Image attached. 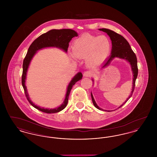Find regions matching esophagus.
I'll list each match as a JSON object with an SVG mask.
<instances>
[{
  "instance_id": "34e87169",
  "label": "esophagus",
  "mask_w": 157,
  "mask_h": 157,
  "mask_svg": "<svg viewBox=\"0 0 157 157\" xmlns=\"http://www.w3.org/2000/svg\"><path fill=\"white\" fill-rule=\"evenodd\" d=\"M92 75H93V72L90 71H85L83 73V76H85V77H90L92 76Z\"/></svg>"
}]
</instances>
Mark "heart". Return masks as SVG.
I'll use <instances>...</instances> for the list:
<instances>
[{"instance_id": "1", "label": "heart", "mask_w": 157, "mask_h": 157, "mask_svg": "<svg viewBox=\"0 0 157 157\" xmlns=\"http://www.w3.org/2000/svg\"><path fill=\"white\" fill-rule=\"evenodd\" d=\"M72 48L73 53H69L72 59L85 58L86 65L95 68L101 65L109 56L111 42L105 35L98 36L85 34L75 39Z\"/></svg>"}]
</instances>
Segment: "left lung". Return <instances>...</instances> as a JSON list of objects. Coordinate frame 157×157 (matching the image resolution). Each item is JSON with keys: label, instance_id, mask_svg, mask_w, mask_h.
I'll list each match as a JSON object with an SVG mask.
<instances>
[{"label": "left lung", "instance_id": "left-lung-1", "mask_svg": "<svg viewBox=\"0 0 157 157\" xmlns=\"http://www.w3.org/2000/svg\"><path fill=\"white\" fill-rule=\"evenodd\" d=\"M99 30L106 33L107 35L110 37L111 42H112V49H111V54L110 56L105 61L104 63L102 64L101 69H104L105 67H107L108 66H109V65L110 64V63L111 62L112 60L115 58H120L121 59H125V60H127L131 65V71H132V72L133 74L132 87V90L131 92V94L129 95V97L127 98L125 101L120 106L117 108V109H118L125 104L128 101V100L131 97V96L133 94V92L134 90L135 81L137 78L138 72V66H137V59H136V56L135 53L131 49V48L129 44V43L122 36L113 32V30L105 29V28L99 29ZM92 80L93 82H94L93 78ZM90 95H91L92 101L94 105L98 109L107 111V112H110V111L116 110V109H115V110H112V111H108V110H105V109L101 108L100 107H99L98 106L97 104L96 103V102L94 99V98L93 97L92 92L90 93Z\"/></svg>", "mask_w": 157, "mask_h": 157}]
</instances>
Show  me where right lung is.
I'll return each instance as SVG.
<instances>
[{
    "instance_id": "obj_1",
    "label": "right lung",
    "mask_w": 157,
    "mask_h": 157,
    "mask_svg": "<svg viewBox=\"0 0 157 157\" xmlns=\"http://www.w3.org/2000/svg\"><path fill=\"white\" fill-rule=\"evenodd\" d=\"M78 33L72 29H52L47 32L46 33L41 35L40 36L36 39L30 45L27 54L23 60V72L22 76V84L23 90L26 97L27 98L28 101L30 104L34 108L37 109L38 110L42 112L48 113H53L61 111L63 110L67 104L68 98L70 94V92L72 90L73 85H74L76 82L81 80L82 79V74L81 72H78L74 76L72 80L68 84L67 90L65 99L59 106L55 108H44L40 107L35 104L30 99L29 94L27 90V88L25 85L27 72L30 65V62L33 59L35 55L37 53L38 51L46 48H57L60 49H62L63 51L67 53V48L69 46V43L71 40L75 36H78Z\"/></svg>"
}]
</instances>
